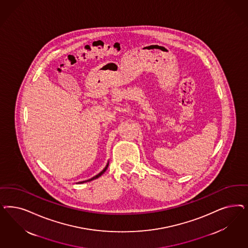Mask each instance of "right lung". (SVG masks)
I'll return each mask as SVG.
<instances>
[{
  "label": "right lung",
  "mask_w": 248,
  "mask_h": 248,
  "mask_svg": "<svg viewBox=\"0 0 248 248\" xmlns=\"http://www.w3.org/2000/svg\"><path fill=\"white\" fill-rule=\"evenodd\" d=\"M108 163L106 165V167H105L104 169H103V170L101 171V172H99L97 175L94 176L93 178H91V179H89V180H88V181H85V182H90V181H93V180H95V179H97L98 177H100V176L102 175L103 173H104L105 171L107 170V169H108ZM85 182H81V184H83V183H85Z\"/></svg>",
  "instance_id": "right-lung-1"
}]
</instances>
